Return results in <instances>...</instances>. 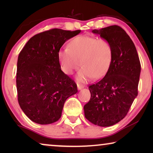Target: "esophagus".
<instances>
[{
    "mask_svg": "<svg viewBox=\"0 0 153 153\" xmlns=\"http://www.w3.org/2000/svg\"><path fill=\"white\" fill-rule=\"evenodd\" d=\"M84 88V85H81V84H77V88H78V90L79 91V90H81L82 88Z\"/></svg>",
    "mask_w": 153,
    "mask_h": 153,
    "instance_id": "esophagus-1",
    "label": "esophagus"
}]
</instances>
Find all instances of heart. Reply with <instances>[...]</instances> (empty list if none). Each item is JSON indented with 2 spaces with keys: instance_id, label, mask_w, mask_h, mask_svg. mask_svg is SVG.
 Segmentation results:
<instances>
[{
  "instance_id": "heart-1",
  "label": "heart",
  "mask_w": 153,
  "mask_h": 153,
  "mask_svg": "<svg viewBox=\"0 0 153 153\" xmlns=\"http://www.w3.org/2000/svg\"><path fill=\"white\" fill-rule=\"evenodd\" d=\"M112 54V46L107 39L81 35L71 40L69 47L60 49L58 58L67 74H72L82 65L76 80L83 83L103 76L109 68Z\"/></svg>"
}]
</instances>
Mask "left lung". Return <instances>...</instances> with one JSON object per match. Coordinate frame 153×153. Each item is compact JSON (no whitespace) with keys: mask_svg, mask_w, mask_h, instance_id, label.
<instances>
[{"mask_svg":"<svg viewBox=\"0 0 153 153\" xmlns=\"http://www.w3.org/2000/svg\"><path fill=\"white\" fill-rule=\"evenodd\" d=\"M112 46L109 68L102 79L88 87L91 100L83 106L85 118L100 127L112 126L126 116L138 95L141 63L135 45L118 26L92 30Z\"/></svg>","mask_w":153,"mask_h":153,"instance_id":"1","label":"left lung"}]
</instances>
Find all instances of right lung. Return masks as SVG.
<instances>
[{
  "mask_svg": "<svg viewBox=\"0 0 153 153\" xmlns=\"http://www.w3.org/2000/svg\"><path fill=\"white\" fill-rule=\"evenodd\" d=\"M81 33L53 28L31 37L17 60L18 102L28 118L48 125L60 118L66 100L77 93L72 79L61 70L58 52L67 40Z\"/></svg>",
  "mask_w": 153,
  "mask_h": 153,
  "instance_id": "1",
  "label": "right lung"
}]
</instances>
